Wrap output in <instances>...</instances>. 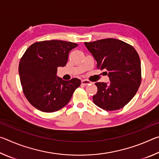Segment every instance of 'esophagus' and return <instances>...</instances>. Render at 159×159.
I'll return each instance as SVG.
<instances>
[{"mask_svg": "<svg viewBox=\"0 0 159 159\" xmlns=\"http://www.w3.org/2000/svg\"><path fill=\"white\" fill-rule=\"evenodd\" d=\"M91 83V82L90 80H81V84L83 85H90Z\"/></svg>", "mask_w": 159, "mask_h": 159, "instance_id": "esophagus-1", "label": "esophagus"}]
</instances>
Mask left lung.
Wrapping results in <instances>:
<instances>
[{
	"label": "left lung",
	"mask_w": 159,
	"mask_h": 159,
	"mask_svg": "<svg viewBox=\"0 0 159 159\" xmlns=\"http://www.w3.org/2000/svg\"><path fill=\"white\" fill-rule=\"evenodd\" d=\"M97 61L98 69H106L110 82H98V92L93 102L107 111L126 105L141 83V62L135 49L116 39H105L84 43Z\"/></svg>",
	"instance_id": "8db88e82"
}]
</instances>
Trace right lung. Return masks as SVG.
<instances>
[{"instance_id": "1", "label": "right lung", "mask_w": 159, "mask_h": 159, "mask_svg": "<svg viewBox=\"0 0 159 159\" xmlns=\"http://www.w3.org/2000/svg\"><path fill=\"white\" fill-rule=\"evenodd\" d=\"M77 46L75 43L52 40L35 43L26 50L19 74L24 94L35 108L50 113L69 103L81 81L57 76V67L66 65L69 52Z\"/></svg>"}]
</instances>
